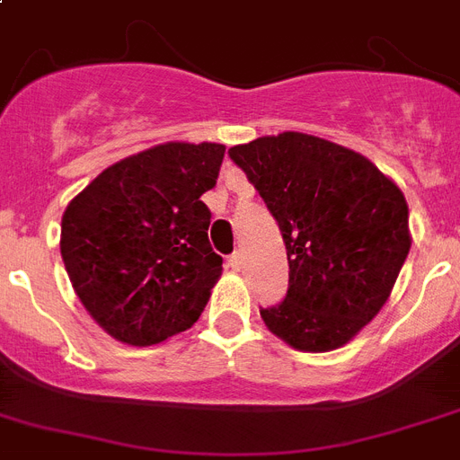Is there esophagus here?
<instances>
[{
	"label": "esophagus",
	"mask_w": 460,
	"mask_h": 460,
	"mask_svg": "<svg viewBox=\"0 0 460 460\" xmlns=\"http://www.w3.org/2000/svg\"><path fill=\"white\" fill-rule=\"evenodd\" d=\"M227 265H230V268H233V270H242V268H244V261H242V253L239 252H234L233 256H230V261H227Z\"/></svg>",
	"instance_id": "obj_1"
}]
</instances>
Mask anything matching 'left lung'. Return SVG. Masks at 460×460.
I'll return each instance as SVG.
<instances>
[{
  "mask_svg": "<svg viewBox=\"0 0 460 460\" xmlns=\"http://www.w3.org/2000/svg\"><path fill=\"white\" fill-rule=\"evenodd\" d=\"M279 226L289 289L265 326L305 352L341 348L374 320L411 249L400 188L348 147L287 131L227 150Z\"/></svg>",
  "mask_w": 460,
  "mask_h": 460,
  "instance_id": "8db88e82",
  "label": "left lung"
}]
</instances>
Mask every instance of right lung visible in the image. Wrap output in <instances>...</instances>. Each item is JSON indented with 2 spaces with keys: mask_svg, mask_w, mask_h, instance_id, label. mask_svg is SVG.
Instances as JSON below:
<instances>
[{
  "mask_svg": "<svg viewBox=\"0 0 460 460\" xmlns=\"http://www.w3.org/2000/svg\"><path fill=\"white\" fill-rule=\"evenodd\" d=\"M226 147L166 143L105 169L63 214L60 256L98 324L128 345H155L195 324L223 258L208 244Z\"/></svg>",
  "mask_w": 460,
  "mask_h": 460,
  "instance_id": "obj_1",
  "label": "right lung"
}]
</instances>
